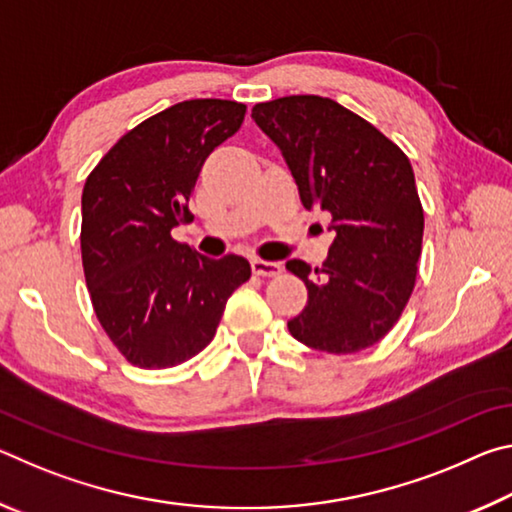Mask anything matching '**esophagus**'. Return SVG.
<instances>
[{
  "mask_svg": "<svg viewBox=\"0 0 512 512\" xmlns=\"http://www.w3.org/2000/svg\"><path fill=\"white\" fill-rule=\"evenodd\" d=\"M253 266V273L255 275H262V277H275L282 273V264L280 262H266V259H253L250 262Z\"/></svg>",
  "mask_w": 512,
  "mask_h": 512,
  "instance_id": "obj_1",
  "label": "esophagus"
}]
</instances>
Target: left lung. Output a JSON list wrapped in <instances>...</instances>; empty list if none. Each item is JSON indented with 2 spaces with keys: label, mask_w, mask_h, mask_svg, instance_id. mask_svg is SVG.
I'll use <instances>...</instances> for the list:
<instances>
[{
  "label": "left lung",
  "mask_w": 512,
  "mask_h": 512,
  "mask_svg": "<svg viewBox=\"0 0 512 512\" xmlns=\"http://www.w3.org/2000/svg\"><path fill=\"white\" fill-rule=\"evenodd\" d=\"M253 119L280 146L302 205L332 214L336 232L316 277L302 259L287 262L307 287L289 332L329 354L366 350L400 320L418 275L424 212L411 162L370 121L316 94L257 103Z\"/></svg>",
  "instance_id": "8db88e82"
}]
</instances>
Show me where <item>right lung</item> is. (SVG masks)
Masks as SVG:
<instances>
[{
  "label": "right lung",
  "mask_w": 512,
  "mask_h": 512,
  "mask_svg": "<svg viewBox=\"0 0 512 512\" xmlns=\"http://www.w3.org/2000/svg\"><path fill=\"white\" fill-rule=\"evenodd\" d=\"M246 106L192 99L144 119L103 155L81 198V255L101 327L128 363L173 368L214 339L248 259H210L171 237L194 219L203 162L244 124Z\"/></svg>",
  "instance_id": "obj_1"
}]
</instances>
